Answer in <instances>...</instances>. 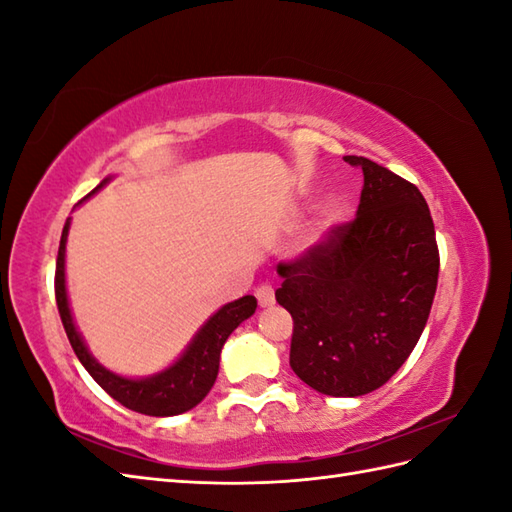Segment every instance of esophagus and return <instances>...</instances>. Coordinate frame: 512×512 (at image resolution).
I'll return each mask as SVG.
<instances>
[{
    "mask_svg": "<svg viewBox=\"0 0 512 512\" xmlns=\"http://www.w3.org/2000/svg\"><path fill=\"white\" fill-rule=\"evenodd\" d=\"M255 297H257L259 306H262V308L273 306V303H275V288L270 286V284H262V286H257V288H255Z\"/></svg>",
    "mask_w": 512,
    "mask_h": 512,
    "instance_id": "34e87169",
    "label": "esophagus"
}]
</instances>
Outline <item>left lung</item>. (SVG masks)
<instances>
[{"mask_svg":"<svg viewBox=\"0 0 512 512\" xmlns=\"http://www.w3.org/2000/svg\"><path fill=\"white\" fill-rule=\"evenodd\" d=\"M356 217L277 264L292 317L290 367L325 396H363L407 361L438 288L436 228L416 184L363 156Z\"/></svg>","mask_w":512,"mask_h":512,"instance_id":"left-lung-1","label":"left lung"}]
</instances>
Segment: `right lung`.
Wrapping results in <instances>:
<instances>
[{"label": "right lung", "instance_id": "obj_1", "mask_svg": "<svg viewBox=\"0 0 512 512\" xmlns=\"http://www.w3.org/2000/svg\"><path fill=\"white\" fill-rule=\"evenodd\" d=\"M107 180H103L92 193L99 191ZM90 193V195H92ZM70 220L65 222L57 255V273H54V297H57V308L61 314V323L68 334L72 350L79 358L81 365L88 369V374L99 383L107 394L121 402L123 407L145 413V416H178L193 409L198 402L209 394L217 369H220V352L228 336L239 323L246 321L257 308L255 297H242L233 303H226L224 308L217 310L213 317L202 325V330L195 334V339L187 347L176 363L165 372L151 378H123L112 374L92 358L85 347L83 339L74 328L68 295H65V239H68Z\"/></svg>", "mask_w": 512, "mask_h": 512}]
</instances>
